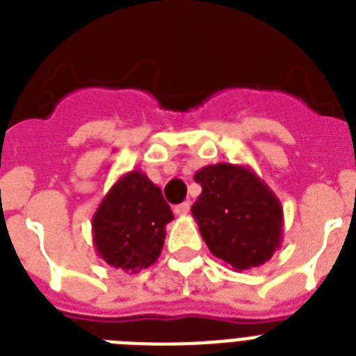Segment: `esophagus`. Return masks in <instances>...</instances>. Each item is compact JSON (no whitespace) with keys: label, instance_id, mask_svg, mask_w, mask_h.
Here are the masks:
<instances>
[{"label":"esophagus","instance_id":"esophagus-1","mask_svg":"<svg viewBox=\"0 0 356 356\" xmlns=\"http://www.w3.org/2000/svg\"><path fill=\"white\" fill-rule=\"evenodd\" d=\"M173 212L177 214V216H186L190 212V203L188 201H184V203H181V205H177L175 209H173Z\"/></svg>","mask_w":356,"mask_h":356}]
</instances>
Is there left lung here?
Returning a JSON list of instances; mask_svg holds the SVG:
<instances>
[{"label":"left lung","instance_id":"left-lung-1","mask_svg":"<svg viewBox=\"0 0 356 356\" xmlns=\"http://www.w3.org/2000/svg\"><path fill=\"white\" fill-rule=\"evenodd\" d=\"M192 216L211 253L234 271L262 266L282 242L281 201L249 166L218 162L197 170Z\"/></svg>","mask_w":356,"mask_h":356}]
</instances>
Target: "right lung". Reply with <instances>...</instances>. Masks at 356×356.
<instances>
[{
    "label": "right lung",
    "mask_w": 356,
    "mask_h": 356,
    "mask_svg": "<svg viewBox=\"0 0 356 356\" xmlns=\"http://www.w3.org/2000/svg\"><path fill=\"white\" fill-rule=\"evenodd\" d=\"M173 220L162 190L140 170L113 184L92 216L96 253L108 266L138 273L161 257L166 225Z\"/></svg>",
    "instance_id": "obj_1"
}]
</instances>
